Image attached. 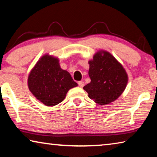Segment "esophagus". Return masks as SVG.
I'll use <instances>...</instances> for the list:
<instances>
[{
	"label": "esophagus",
	"mask_w": 157,
	"mask_h": 157,
	"mask_svg": "<svg viewBox=\"0 0 157 157\" xmlns=\"http://www.w3.org/2000/svg\"><path fill=\"white\" fill-rule=\"evenodd\" d=\"M78 85L80 87H83L84 86V82H82V81H79L78 82Z\"/></svg>",
	"instance_id": "1"
}]
</instances>
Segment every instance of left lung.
I'll return each instance as SVG.
<instances>
[{
  "label": "left lung",
  "mask_w": 157,
  "mask_h": 157,
  "mask_svg": "<svg viewBox=\"0 0 157 157\" xmlns=\"http://www.w3.org/2000/svg\"><path fill=\"white\" fill-rule=\"evenodd\" d=\"M89 63L91 82L83 89L88 93L89 98L100 105L113 102L123 94L128 81L123 66L104 50L95 54Z\"/></svg>",
  "instance_id": "8db88e82"
}]
</instances>
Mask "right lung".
Listing matches in <instances>:
<instances>
[{
    "instance_id": "right-lung-1",
    "label": "right lung",
    "mask_w": 157,
    "mask_h": 157,
    "mask_svg": "<svg viewBox=\"0 0 157 157\" xmlns=\"http://www.w3.org/2000/svg\"><path fill=\"white\" fill-rule=\"evenodd\" d=\"M28 85L37 100L52 107L62 102L68 90L78 84L68 71L60 68L57 58L45 55L32 69Z\"/></svg>"
}]
</instances>
